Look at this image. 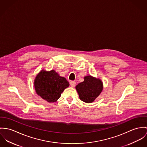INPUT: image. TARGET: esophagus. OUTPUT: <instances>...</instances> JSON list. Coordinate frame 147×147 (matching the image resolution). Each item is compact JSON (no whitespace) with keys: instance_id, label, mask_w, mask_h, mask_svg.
Returning <instances> with one entry per match:
<instances>
[{"instance_id":"esophagus-1","label":"esophagus","mask_w":147,"mask_h":147,"mask_svg":"<svg viewBox=\"0 0 147 147\" xmlns=\"http://www.w3.org/2000/svg\"><path fill=\"white\" fill-rule=\"evenodd\" d=\"M76 84V82L71 81L70 82V86H71V87H75Z\"/></svg>"}]
</instances>
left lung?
Returning a JSON list of instances; mask_svg holds the SVG:
<instances>
[{"mask_svg":"<svg viewBox=\"0 0 147 147\" xmlns=\"http://www.w3.org/2000/svg\"><path fill=\"white\" fill-rule=\"evenodd\" d=\"M76 89L80 98L86 103H91L98 98L103 90V83L98 78L91 76L84 77V81L78 83Z\"/></svg>","mask_w":147,"mask_h":147,"instance_id":"8db88e82","label":"left lung"}]
</instances>
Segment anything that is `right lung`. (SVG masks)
<instances>
[{
    "label": "right lung",
    "mask_w": 147,
    "mask_h": 147,
    "mask_svg": "<svg viewBox=\"0 0 147 147\" xmlns=\"http://www.w3.org/2000/svg\"><path fill=\"white\" fill-rule=\"evenodd\" d=\"M34 83L36 94L49 102L56 101L69 86L65 78L60 76L54 70L42 69L36 75Z\"/></svg>",
    "instance_id": "1"
}]
</instances>
